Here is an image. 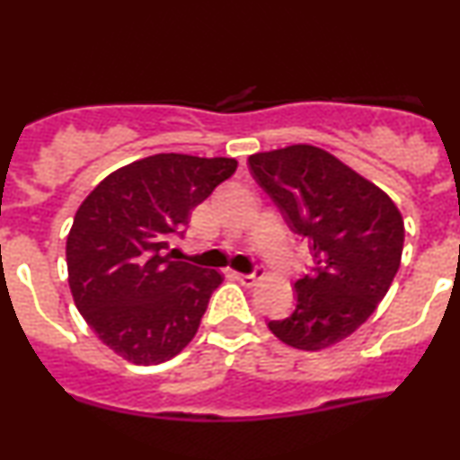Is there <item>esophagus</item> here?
<instances>
[{
    "label": "esophagus",
    "instance_id": "obj_1",
    "mask_svg": "<svg viewBox=\"0 0 460 460\" xmlns=\"http://www.w3.org/2000/svg\"><path fill=\"white\" fill-rule=\"evenodd\" d=\"M235 279H237V281H240L242 285H246V288H252V285L260 281V270L251 272V274H240V272H235Z\"/></svg>",
    "mask_w": 460,
    "mask_h": 460
}]
</instances>
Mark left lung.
Wrapping results in <instances>:
<instances>
[{
  "mask_svg": "<svg viewBox=\"0 0 460 460\" xmlns=\"http://www.w3.org/2000/svg\"><path fill=\"white\" fill-rule=\"evenodd\" d=\"M248 166L314 257V270L294 283L296 309L268 329L298 350L346 340L374 314L398 272L402 214L381 188L320 146L255 153Z\"/></svg>",
  "mask_w": 460,
  "mask_h": 460,
  "instance_id": "obj_1",
  "label": "left lung"
}]
</instances>
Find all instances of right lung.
<instances>
[{
  "mask_svg": "<svg viewBox=\"0 0 460 460\" xmlns=\"http://www.w3.org/2000/svg\"><path fill=\"white\" fill-rule=\"evenodd\" d=\"M235 168L234 157L157 153L110 172L79 205L66 237L68 288L116 355L157 366L197 335L223 274L172 261L168 240Z\"/></svg>",
  "mask_w": 460,
  "mask_h": 460,
  "instance_id": "obj_1",
  "label": "right lung"
}]
</instances>
